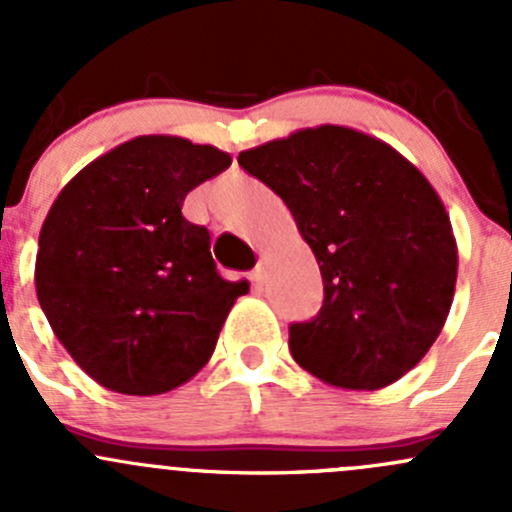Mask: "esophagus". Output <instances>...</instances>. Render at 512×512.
Instances as JSON below:
<instances>
[{
  "label": "esophagus",
  "instance_id": "obj_1",
  "mask_svg": "<svg viewBox=\"0 0 512 512\" xmlns=\"http://www.w3.org/2000/svg\"><path fill=\"white\" fill-rule=\"evenodd\" d=\"M250 280H252V285H255V287L265 285V280H267V267H265V262H257L255 270L250 272Z\"/></svg>",
  "mask_w": 512,
  "mask_h": 512
}]
</instances>
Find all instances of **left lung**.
<instances>
[{"label": "left lung", "mask_w": 512, "mask_h": 512, "mask_svg": "<svg viewBox=\"0 0 512 512\" xmlns=\"http://www.w3.org/2000/svg\"><path fill=\"white\" fill-rule=\"evenodd\" d=\"M237 163L285 200L322 272V309L289 327L294 361L352 391L409 374L446 324L458 275L451 218L426 175L389 143L332 123Z\"/></svg>", "instance_id": "obj_1"}]
</instances>
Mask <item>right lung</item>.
Listing matches in <instances>:
<instances>
[{
  "instance_id": "add662e5",
  "label": "right lung",
  "mask_w": 512,
  "mask_h": 512,
  "mask_svg": "<svg viewBox=\"0 0 512 512\" xmlns=\"http://www.w3.org/2000/svg\"><path fill=\"white\" fill-rule=\"evenodd\" d=\"M230 153L178 136H138L74 175L36 252V297L71 359L106 389L156 396L215 352L247 280L215 270L210 232L183 218L185 195Z\"/></svg>"
}]
</instances>
